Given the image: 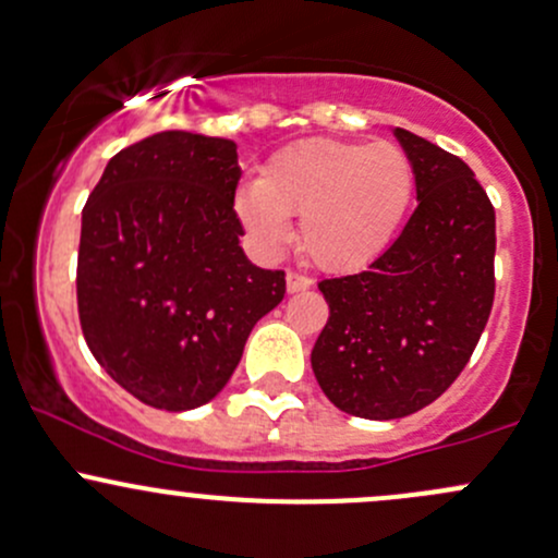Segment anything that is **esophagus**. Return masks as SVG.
<instances>
[{"label": "esophagus", "instance_id": "obj_1", "mask_svg": "<svg viewBox=\"0 0 558 558\" xmlns=\"http://www.w3.org/2000/svg\"><path fill=\"white\" fill-rule=\"evenodd\" d=\"M311 284H314V279L305 277V274H301V271L287 274V290L290 292H303V290H308Z\"/></svg>", "mask_w": 558, "mask_h": 558}]
</instances>
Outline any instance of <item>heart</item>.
<instances>
[{
	"mask_svg": "<svg viewBox=\"0 0 558 558\" xmlns=\"http://www.w3.org/2000/svg\"><path fill=\"white\" fill-rule=\"evenodd\" d=\"M415 194V170L388 141L353 143L308 137L279 148L257 181L236 189L233 209L271 253L303 215L305 253L325 268H359L393 242Z\"/></svg>",
	"mask_w": 558,
	"mask_h": 558,
	"instance_id": "b5f03b06",
	"label": "heart"
}]
</instances>
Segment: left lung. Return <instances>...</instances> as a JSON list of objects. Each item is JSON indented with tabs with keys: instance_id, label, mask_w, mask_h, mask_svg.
<instances>
[{
	"instance_id": "8db88e82",
	"label": "left lung",
	"mask_w": 558,
	"mask_h": 558,
	"mask_svg": "<svg viewBox=\"0 0 558 558\" xmlns=\"http://www.w3.org/2000/svg\"><path fill=\"white\" fill-rule=\"evenodd\" d=\"M415 170L417 207L364 271L319 281L329 319L311 367L338 410L412 415L469 364L495 301V209L463 159L393 130Z\"/></svg>"
}]
</instances>
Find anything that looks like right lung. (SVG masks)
<instances>
[{
    "instance_id": "1",
    "label": "right lung",
    "mask_w": 558,
    "mask_h": 558,
    "mask_svg": "<svg viewBox=\"0 0 558 558\" xmlns=\"http://www.w3.org/2000/svg\"><path fill=\"white\" fill-rule=\"evenodd\" d=\"M239 178L236 143L167 130L111 157L82 209V332L143 404L183 412L218 397L284 298V271L239 247Z\"/></svg>"
}]
</instances>
